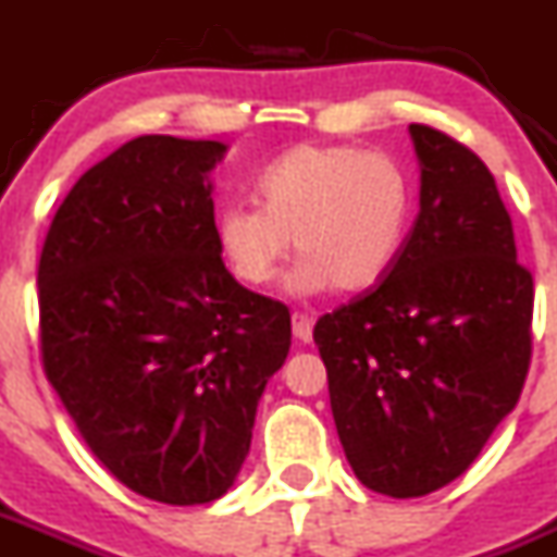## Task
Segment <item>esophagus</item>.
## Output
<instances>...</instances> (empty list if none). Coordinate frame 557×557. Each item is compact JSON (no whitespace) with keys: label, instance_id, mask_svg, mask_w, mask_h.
Listing matches in <instances>:
<instances>
[{"label":"esophagus","instance_id":"obj_1","mask_svg":"<svg viewBox=\"0 0 557 557\" xmlns=\"http://www.w3.org/2000/svg\"><path fill=\"white\" fill-rule=\"evenodd\" d=\"M292 329H294V336H297L300 343H308V339H311V334H314V317L302 314V311H294Z\"/></svg>","mask_w":557,"mask_h":557}]
</instances>
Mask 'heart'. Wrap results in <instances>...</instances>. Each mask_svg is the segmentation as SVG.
I'll list each match as a JSON object with an SVG mask.
<instances>
[{"label":"heart","instance_id":"heart-1","mask_svg":"<svg viewBox=\"0 0 557 557\" xmlns=\"http://www.w3.org/2000/svg\"><path fill=\"white\" fill-rule=\"evenodd\" d=\"M260 207L228 203L214 237L243 286L277 277L294 249V294L366 292L394 269L413 221L416 186L387 152L345 144H300L255 177Z\"/></svg>","mask_w":557,"mask_h":557}]
</instances>
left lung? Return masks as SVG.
Instances as JSON below:
<instances>
[{
	"mask_svg": "<svg viewBox=\"0 0 557 557\" xmlns=\"http://www.w3.org/2000/svg\"><path fill=\"white\" fill-rule=\"evenodd\" d=\"M419 214L394 269L314 325L357 479L419 498L459 479L516 408L532 357V274L473 149L410 124Z\"/></svg>",
	"mask_w": 557,
	"mask_h": 557,
	"instance_id": "left-lung-1",
	"label": "left lung"
}]
</instances>
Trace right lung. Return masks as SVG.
I'll return each instance as SVG.
<instances>
[{"mask_svg": "<svg viewBox=\"0 0 557 557\" xmlns=\"http://www.w3.org/2000/svg\"><path fill=\"white\" fill-rule=\"evenodd\" d=\"M226 147L141 135L67 191L39 257L45 376L101 465L161 504L221 498L292 345L280 300L243 288L214 237Z\"/></svg>", "mask_w": 557, "mask_h": 557, "instance_id": "obj_1", "label": "right lung"}]
</instances>
